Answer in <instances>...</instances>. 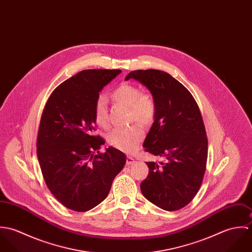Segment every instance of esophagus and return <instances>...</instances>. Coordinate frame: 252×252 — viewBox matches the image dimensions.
Wrapping results in <instances>:
<instances>
[{
    "label": "esophagus",
    "instance_id": "esophagus-1",
    "mask_svg": "<svg viewBox=\"0 0 252 252\" xmlns=\"http://www.w3.org/2000/svg\"><path fill=\"white\" fill-rule=\"evenodd\" d=\"M135 162H136V160H135V158H133L132 156H128L127 159H126V164H127L128 166H129V165H133Z\"/></svg>",
    "mask_w": 252,
    "mask_h": 252
}]
</instances>
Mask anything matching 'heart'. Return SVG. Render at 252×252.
<instances>
[{"instance_id": "b5f03b06", "label": "heart", "mask_w": 252, "mask_h": 252, "mask_svg": "<svg viewBox=\"0 0 252 252\" xmlns=\"http://www.w3.org/2000/svg\"><path fill=\"white\" fill-rule=\"evenodd\" d=\"M111 98L117 104L128 108L130 121H137L144 126L153 123L157 112V106L151 94L142 92L136 85L123 83L112 91ZM94 118L100 127H108V109L104 96H99L95 102ZM143 138V129L139 125H133L129 128L110 131L107 136V142L115 149L123 152H131Z\"/></svg>"}]
</instances>
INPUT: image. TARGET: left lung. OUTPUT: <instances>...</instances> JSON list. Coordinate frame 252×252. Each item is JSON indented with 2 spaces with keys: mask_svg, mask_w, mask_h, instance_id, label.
Instances as JSON below:
<instances>
[{
  "mask_svg": "<svg viewBox=\"0 0 252 252\" xmlns=\"http://www.w3.org/2000/svg\"><path fill=\"white\" fill-rule=\"evenodd\" d=\"M151 92L157 106L155 120L144 140V151L160 156L146 162L148 176L141 183L144 197L158 208L174 212L198 193L207 168L208 138L200 108L192 94L168 72H129Z\"/></svg>",
  "mask_w": 252,
  "mask_h": 252,
  "instance_id": "1",
  "label": "left lung"
}]
</instances>
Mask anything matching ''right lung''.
<instances>
[{
	"instance_id": "obj_1",
	"label": "right lung",
	"mask_w": 252,
	"mask_h": 252,
	"mask_svg": "<svg viewBox=\"0 0 252 252\" xmlns=\"http://www.w3.org/2000/svg\"><path fill=\"white\" fill-rule=\"evenodd\" d=\"M120 70H84L58 85L40 118L36 155L46 186L66 208L87 212L103 202L126 163L123 152L94 135V105Z\"/></svg>"
}]
</instances>
